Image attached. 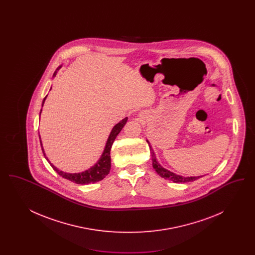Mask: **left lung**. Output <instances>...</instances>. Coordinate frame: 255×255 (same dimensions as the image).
<instances>
[{"mask_svg": "<svg viewBox=\"0 0 255 255\" xmlns=\"http://www.w3.org/2000/svg\"><path fill=\"white\" fill-rule=\"evenodd\" d=\"M147 142H148V144H149L150 151H151V155H152L153 167H154V169L156 170V172L158 173V175H159L161 178H164V179H166V180L173 181L174 182H193V181L198 180L199 178H201L200 176H199V177H182V176L176 175V174H174V173L170 172L168 170H166L165 168L161 167V166L158 164V162L157 161V159H156V157H155L154 151H153V149H152V147L150 145V143H149V141H148V140H147Z\"/></svg>", "mask_w": 255, "mask_h": 255, "instance_id": "8db88e82", "label": "left lung"}]
</instances>
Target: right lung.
Here are the masks:
<instances>
[{
  "label": "right lung",
  "mask_w": 255,
  "mask_h": 255,
  "mask_svg": "<svg viewBox=\"0 0 255 255\" xmlns=\"http://www.w3.org/2000/svg\"><path fill=\"white\" fill-rule=\"evenodd\" d=\"M53 75H55V73ZM47 97L44 98L43 100V104L45 102ZM42 104V106H43ZM40 115H41V112H40ZM127 122V118L122 120V122H119L112 130V132L110 133L109 138L107 140V143L105 146V149H104V152L101 156V158H99V160L97 161V164L94 165L92 168H90L89 170H87L85 172H82V173H74V174H70V173H65V172H62L60 170L57 169L54 165H52L50 162L49 164L51 165V167L53 169L55 170L60 176H62L63 178L71 181V182H75V183H78V184H88V183H91V182H97L103 180L108 174H109L110 169H111V148L112 145L116 139V137L118 136V134L120 133V132L122 131V128L124 127V125L126 124ZM40 136V135H39ZM40 143L42 146V142H41V138H40ZM42 151H43V154L45 156V158H47V160L49 161L48 158L46 157L45 155V152H44V149H43V146H42Z\"/></svg>",
  "instance_id": "obj_1"
}]
</instances>
